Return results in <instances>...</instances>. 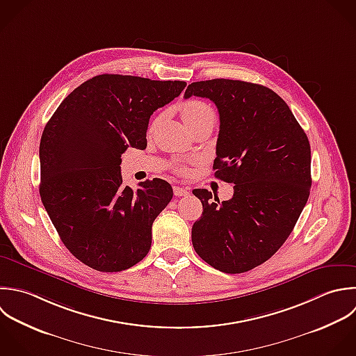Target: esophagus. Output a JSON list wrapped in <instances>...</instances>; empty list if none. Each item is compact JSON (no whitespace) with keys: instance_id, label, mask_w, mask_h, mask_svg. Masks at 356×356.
<instances>
[{"instance_id":"1","label":"esophagus","mask_w":356,"mask_h":356,"mask_svg":"<svg viewBox=\"0 0 356 356\" xmlns=\"http://www.w3.org/2000/svg\"><path fill=\"white\" fill-rule=\"evenodd\" d=\"M173 194L176 197H186L190 194V191L187 188H183V187H179V186H175L173 187Z\"/></svg>"}]
</instances>
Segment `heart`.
I'll return each mask as SVG.
<instances>
[{
    "instance_id": "heart-1",
    "label": "heart",
    "mask_w": 356,
    "mask_h": 356,
    "mask_svg": "<svg viewBox=\"0 0 356 356\" xmlns=\"http://www.w3.org/2000/svg\"><path fill=\"white\" fill-rule=\"evenodd\" d=\"M180 113H181V118L183 120L186 122V124L188 127H191L193 124H195L198 120H201L202 118L208 116V115H212L213 111L212 108L204 102V101H200V99H188V101H184L180 106ZM177 172L180 173H186L187 169L184 166H177Z\"/></svg>"
}]
</instances>
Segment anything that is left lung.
<instances>
[{
    "label": "left lung",
    "instance_id": "obj_1",
    "mask_svg": "<svg viewBox=\"0 0 356 356\" xmlns=\"http://www.w3.org/2000/svg\"><path fill=\"white\" fill-rule=\"evenodd\" d=\"M191 95L218 106L213 170L234 184L222 202L205 188L193 191L204 209L193 225V247L212 268L244 273L277 252L308 201L309 140L284 99L265 86L212 79L188 84L184 98Z\"/></svg>",
    "mask_w": 356,
    "mask_h": 356
}]
</instances>
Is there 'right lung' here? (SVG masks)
Instances as JSON below:
<instances>
[{
	"mask_svg": "<svg viewBox=\"0 0 356 356\" xmlns=\"http://www.w3.org/2000/svg\"><path fill=\"white\" fill-rule=\"evenodd\" d=\"M180 80L98 74L74 88L44 127L40 197L62 243L98 272H120L151 248V229L172 186H122V154L145 149L151 115L186 87Z\"/></svg>",
	"mask_w": 356,
	"mask_h": 356,
	"instance_id": "obj_1",
	"label": "right lung"
}]
</instances>
